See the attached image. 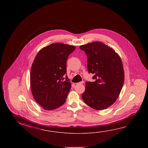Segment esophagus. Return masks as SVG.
Returning <instances> with one entry per match:
<instances>
[{
  "mask_svg": "<svg viewBox=\"0 0 148 148\" xmlns=\"http://www.w3.org/2000/svg\"><path fill=\"white\" fill-rule=\"evenodd\" d=\"M84 83V81H82V82H78L77 83V84H83Z\"/></svg>",
  "mask_w": 148,
  "mask_h": 148,
  "instance_id": "34e87169",
  "label": "esophagus"
}]
</instances>
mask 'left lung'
<instances>
[{
	"label": "left lung",
	"instance_id": "obj_1",
	"mask_svg": "<svg viewBox=\"0 0 148 148\" xmlns=\"http://www.w3.org/2000/svg\"><path fill=\"white\" fill-rule=\"evenodd\" d=\"M79 49L87 57L89 73L94 74V82L86 83L82 95L86 104L103 110L116 102L123 86L124 73L120 57L113 49L102 42L83 45Z\"/></svg>",
	"mask_w": 148,
	"mask_h": 148
}]
</instances>
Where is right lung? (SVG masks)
Here are the masks:
<instances>
[{
  "instance_id": "add662e5",
  "label": "right lung",
  "mask_w": 148,
  "mask_h": 148,
  "mask_svg": "<svg viewBox=\"0 0 148 148\" xmlns=\"http://www.w3.org/2000/svg\"><path fill=\"white\" fill-rule=\"evenodd\" d=\"M74 46L51 44L39 51L32 64L30 85L34 99L43 109L51 110L66 102L71 84L66 60Z\"/></svg>"
}]
</instances>
